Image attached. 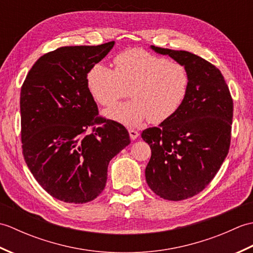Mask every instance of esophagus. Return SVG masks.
Returning a JSON list of instances; mask_svg holds the SVG:
<instances>
[{
  "label": "esophagus",
  "instance_id": "34e87169",
  "mask_svg": "<svg viewBox=\"0 0 253 253\" xmlns=\"http://www.w3.org/2000/svg\"><path fill=\"white\" fill-rule=\"evenodd\" d=\"M128 132H129V136H130L131 140H136V139L139 137V132L137 130L129 129V130H128Z\"/></svg>",
  "mask_w": 253,
  "mask_h": 253
}]
</instances>
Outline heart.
I'll use <instances>...</instances> for the list:
<instances>
[{
  "label": "heart",
  "instance_id": "heart-1",
  "mask_svg": "<svg viewBox=\"0 0 253 253\" xmlns=\"http://www.w3.org/2000/svg\"><path fill=\"white\" fill-rule=\"evenodd\" d=\"M115 68L95 64L87 74V85L94 100L110 106L129 94L132 99L110 107L104 115L135 127L149 118L154 124L173 117L184 104L190 87L187 68L177 62L131 49L118 54Z\"/></svg>",
  "mask_w": 253,
  "mask_h": 253
}]
</instances>
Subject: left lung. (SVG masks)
<instances>
[{
    "label": "left lung",
    "instance_id": "obj_1",
    "mask_svg": "<svg viewBox=\"0 0 253 253\" xmlns=\"http://www.w3.org/2000/svg\"><path fill=\"white\" fill-rule=\"evenodd\" d=\"M184 65L190 77L188 95L176 114L143 130L151 148L146 180L155 195L180 201L206 188L227 157L233 100L219 69L193 53L151 45Z\"/></svg>",
    "mask_w": 253,
    "mask_h": 253
}]
</instances>
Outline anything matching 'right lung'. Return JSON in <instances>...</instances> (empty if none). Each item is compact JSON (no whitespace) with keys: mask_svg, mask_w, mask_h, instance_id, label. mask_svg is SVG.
<instances>
[{"mask_svg":"<svg viewBox=\"0 0 253 253\" xmlns=\"http://www.w3.org/2000/svg\"><path fill=\"white\" fill-rule=\"evenodd\" d=\"M115 42L63 46L31 67L20 91L26 164L43 189L67 203L103 191L110 161L130 143L121 124L99 117L87 85L89 69Z\"/></svg>","mask_w":253,"mask_h":253,"instance_id":"obj_1","label":"right lung"}]
</instances>
